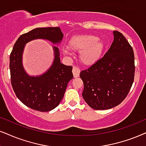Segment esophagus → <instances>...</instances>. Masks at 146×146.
Instances as JSON below:
<instances>
[{
  "label": "esophagus",
  "instance_id": "1",
  "mask_svg": "<svg viewBox=\"0 0 146 146\" xmlns=\"http://www.w3.org/2000/svg\"><path fill=\"white\" fill-rule=\"evenodd\" d=\"M73 74L74 77H78L79 76V73H80V69L76 67L73 68Z\"/></svg>",
  "mask_w": 146,
  "mask_h": 146
}]
</instances>
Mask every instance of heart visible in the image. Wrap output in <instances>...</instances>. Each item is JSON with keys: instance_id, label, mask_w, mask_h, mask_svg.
<instances>
[{"instance_id": "obj_1", "label": "heart", "mask_w": 146, "mask_h": 146, "mask_svg": "<svg viewBox=\"0 0 146 146\" xmlns=\"http://www.w3.org/2000/svg\"><path fill=\"white\" fill-rule=\"evenodd\" d=\"M69 46L73 50H82L80 52L82 62L86 64H91L100 58L104 46L95 35L82 34L73 37L69 42ZM63 52L67 54V51Z\"/></svg>"}]
</instances>
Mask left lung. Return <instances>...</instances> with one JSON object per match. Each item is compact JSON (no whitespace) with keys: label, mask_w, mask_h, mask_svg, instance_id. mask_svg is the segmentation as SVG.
Listing matches in <instances>:
<instances>
[{"label":"left lung","mask_w":146,"mask_h":146,"mask_svg":"<svg viewBox=\"0 0 146 146\" xmlns=\"http://www.w3.org/2000/svg\"><path fill=\"white\" fill-rule=\"evenodd\" d=\"M111 46L102 58L80 73L82 96L95 110L110 109L124 100L135 75L133 50L125 36L114 31Z\"/></svg>","instance_id":"left-lung-1"}]
</instances>
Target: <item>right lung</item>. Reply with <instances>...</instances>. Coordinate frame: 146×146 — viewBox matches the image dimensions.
Wrapping results in <instances>:
<instances>
[{
    "mask_svg": "<svg viewBox=\"0 0 146 146\" xmlns=\"http://www.w3.org/2000/svg\"><path fill=\"white\" fill-rule=\"evenodd\" d=\"M62 38L60 27H40L22 34L14 44L9 63L13 89L18 99L32 109L48 112L60 104L68 83L73 78V67L60 62L59 50L54 46V61L49 69L39 76H29L22 64L25 45L36 39L47 40L58 44Z\"/></svg>",
    "mask_w": 146,
    "mask_h": 146,
    "instance_id": "1",
    "label": "right lung"
}]
</instances>
